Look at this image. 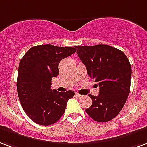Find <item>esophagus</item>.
<instances>
[{"label":"esophagus","instance_id":"34e87169","mask_svg":"<svg viewBox=\"0 0 147 147\" xmlns=\"http://www.w3.org/2000/svg\"><path fill=\"white\" fill-rule=\"evenodd\" d=\"M75 96H76V98H82V97H83V96H82V95H80V94H78V92H76Z\"/></svg>","mask_w":147,"mask_h":147}]
</instances>
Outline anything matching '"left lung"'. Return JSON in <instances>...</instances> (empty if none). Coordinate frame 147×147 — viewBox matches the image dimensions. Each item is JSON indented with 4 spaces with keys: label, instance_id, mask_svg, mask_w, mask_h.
Masks as SVG:
<instances>
[{
    "label": "left lung",
    "instance_id": "left-lung-1",
    "mask_svg": "<svg viewBox=\"0 0 147 147\" xmlns=\"http://www.w3.org/2000/svg\"><path fill=\"white\" fill-rule=\"evenodd\" d=\"M77 54L87 73L99 87L86 112L92 119L106 123L115 118L126 103L130 90L131 65L123 51L107 45L77 46Z\"/></svg>",
    "mask_w": 147,
    "mask_h": 147
}]
</instances>
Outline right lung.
Here are the masks:
<instances>
[{"mask_svg":"<svg viewBox=\"0 0 147 147\" xmlns=\"http://www.w3.org/2000/svg\"><path fill=\"white\" fill-rule=\"evenodd\" d=\"M76 48L38 45L21 59L17 80L18 98L25 113L34 123L41 126L56 123L65 113L68 100L75 95L71 90H52L51 86L52 77L59 74V62L75 53Z\"/></svg>","mask_w":147,"mask_h":147,"instance_id":"right-lung-1","label":"right lung"}]
</instances>
